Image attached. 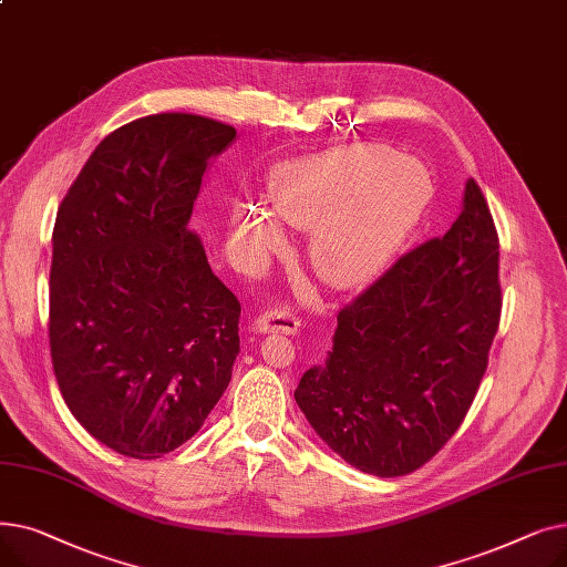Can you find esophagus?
<instances>
[{"label": "esophagus", "mask_w": 567, "mask_h": 567, "mask_svg": "<svg viewBox=\"0 0 567 567\" xmlns=\"http://www.w3.org/2000/svg\"><path fill=\"white\" fill-rule=\"evenodd\" d=\"M255 331L293 336L301 331V319L293 315L291 308H271L255 319Z\"/></svg>", "instance_id": "obj_1"}]
</instances>
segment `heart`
I'll return each mask as SVG.
<instances>
[{"label": "heart", "instance_id": "b5f03b06", "mask_svg": "<svg viewBox=\"0 0 567 567\" xmlns=\"http://www.w3.org/2000/svg\"><path fill=\"white\" fill-rule=\"evenodd\" d=\"M434 195L427 167L381 144L331 148L280 165L271 176V214L315 229L317 274L338 287L359 285L393 259ZM234 231L250 248H276L282 234L264 208L241 206Z\"/></svg>", "mask_w": 567, "mask_h": 567}]
</instances>
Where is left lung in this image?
<instances>
[{
	"mask_svg": "<svg viewBox=\"0 0 567 567\" xmlns=\"http://www.w3.org/2000/svg\"><path fill=\"white\" fill-rule=\"evenodd\" d=\"M501 303L498 234L468 178L453 227L338 312L329 359L301 377L296 404L351 466L379 478L421 468L481 389Z\"/></svg>",
	"mask_w": 567,
	"mask_h": 567,
	"instance_id": "left-lung-1",
	"label": "left lung"
}]
</instances>
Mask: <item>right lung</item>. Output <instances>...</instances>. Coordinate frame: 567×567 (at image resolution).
<instances>
[{"label": "right lung", "instance_id": "obj_1", "mask_svg": "<svg viewBox=\"0 0 567 567\" xmlns=\"http://www.w3.org/2000/svg\"><path fill=\"white\" fill-rule=\"evenodd\" d=\"M236 131L165 112L110 133L56 212L50 353L75 421L118 455L156 460L223 398L241 303L188 229L208 161Z\"/></svg>", "mask_w": 567, "mask_h": 567}]
</instances>
